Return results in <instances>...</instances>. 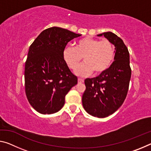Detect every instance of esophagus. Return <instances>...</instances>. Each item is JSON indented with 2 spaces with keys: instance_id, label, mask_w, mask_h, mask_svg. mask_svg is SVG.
I'll return each mask as SVG.
<instances>
[{
  "instance_id": "1",
  "label": "esophagus",
  "mask_w": 151,
  "mask_h": 151,
  "mask_svg": "<svg viewBox=\"0 0 151 151\" xmlns=\"http://www.w3.org/2000/svg\"><path fill=\"white\" fill-rule=\"evenodd\" d=\"M78 83H84V79L78 78Z\"/></svg>"
}]
</instances>
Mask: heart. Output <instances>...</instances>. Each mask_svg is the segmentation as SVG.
Masks as SVG:
<instances>
[{"label": "heart", "mask_w": 151, "mask_h": 151, "mask_svg": "<svg viewBox=\"0 0 151 151\" xmlns=\"http://www.w3.org/2000/svg\"><path fill=\"white\" fill-rule=\"evenodd\" d=\"M115 56V47L107 39L86 37L78 40L75 47L66 46L63 52V57L68 67L75 70L84 57L85 63L75 70L76 75L85 76L93 72L101 74L111 66Z\"/></svg>", "instance_id": "1"}]
</instances>
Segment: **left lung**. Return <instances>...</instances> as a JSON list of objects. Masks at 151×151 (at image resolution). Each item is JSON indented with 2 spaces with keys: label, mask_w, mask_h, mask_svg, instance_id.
Wrapping results in <instances>:
<instances>
[{
  "label": "left lung",
  "mask_w": 151,
  "mask_h": 151,
  "mask_svg": "<svg viewBox=\"0 0 151 151\" xmlns=\"http://www.w3.org/2000/svg\"><path fill=\"white\" fill-rule=\"evenodd\" d=\"M104 36L115 47L114 61L105 72L85 81L86 90L82 97L83 105L91 115L104 118L119 109L126 98L131 76L130 57L122 40L111 32Z\"/></svg>",
  "instance_id": "obj_1"
}]
</instances>
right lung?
I'll return each mask as SVG.
<instances>
[{
    "instance_id": "add662e5",
    "label": "right lung",
    "mask_w": 151,
    "mask_h": 151,
    "mask_svg": "<svg viewBox=\"0 0 151 151\" xmlns=\"http://www.w3.org/2000/svg\"><path fill=\"white\" fill-rule=\"evenodd\" d=\"M81 36L53 27L43 30L30 46L24 68L25 92L30 105L39 113L59 111L66 94L77 84L63 52L68 42Z\"/></svg>"
}]
</instances>
